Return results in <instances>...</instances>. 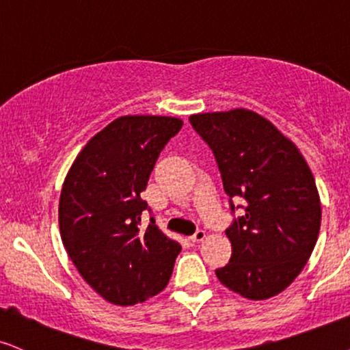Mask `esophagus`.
<instances>
[{
	"label": "esophagus",
	"instance_id": "esophagus-1",
	"mask_svg": "<svg viewBox=\"0 0 350 350\" xmlns=\"http://www.w3.org/2000/svg\"><path fill=\"white\" fill-rule=\"evenodd\" d=\"M189 239H191V241H202L206 239V232L204 230H196L195 234L189 237Z\"/></svg>",
	"mask_w": 350,
	"mask_h": 350
}]
</instances>
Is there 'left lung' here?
<instances>
[{
  "mask_svg": "<svg viewBox=\"0 0 350 350\" xmlns=\"http://www.w3.org/2000/svg\"><path fill=\"white\" fill-rule=\"evenodd\" d=\"M189 123L213 150L232 214L243 209L226 230L230 261L215 275L250 300L280 294L318 240L321 204L312 170L294 142L254 111L198 113Z\"/></svg>",
  "mask_w": 350,
  "mask_h": 350,
  "instance_id": "8db88e82",
  "label": "left lung"
}]
</instances>
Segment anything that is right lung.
<instances>
[{
	"label": "right lung",
	"mask_w": 350,
	"mask_h": 350,
	"mask_svg": "<svg viewBox=\"0 0 350 350\" xmlns=\"http://www.w3.org/2000/svg\"><path fill=\"white\" fill-rule=\"evenodd\" d=\"M183 126L172 116H120L90 139L59 196V232L71 261L98 295L135 305L163 291L182 247L141 217L150 172Z\"/></svg>",
	"instance_id": "right-lung-1"
}]
</instances>
